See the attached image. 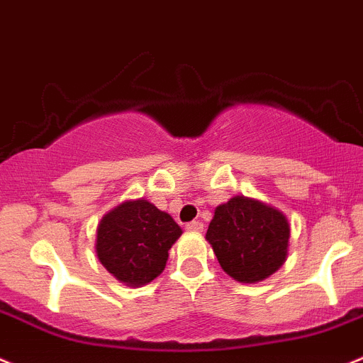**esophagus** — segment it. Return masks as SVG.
<instances>
[{
  "label": "esophagus",
  "instance_id": "34e87169",
  "mask_svg": "<svg viewBox=\"0 0 363 363\" xmlns=\"http://www.w3.org/2000/svg\"><path fill=\"white\" fill-rule=\"evenodd\" d=\"M186 228H188L189 232H202L203 230V223H202V221H189V223L186 225Z\"/></svg>",
  "mask_w": 363,
  "mask_h": 363
}]
</instances>
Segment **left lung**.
Masks as SVG:
<instances>
[{
	"mask_svg": "<svg viewBox=\"0 0 363 363\" xmlns=\"http://www.w3.org/2000/svg\"><path fill=\"white\" fill-rule=\"evenodd\" d=\"M289 235V221L279 209L238 195L216 207L206 239L228 277L255 284L286 262Z\"/></svg>",
	"mask_w": 363,
	"mask_h": 363,
	"instance_id": "left-lung-1",
	"label": "left lung"
}]
</instances>
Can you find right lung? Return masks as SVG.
Segmentation results:
<instances>
[{
  "label": "right lung",
  "instance_id": "right-lung-1",
  "mask_svg": "<svg viewBox=\"0 0 363 363\" xmlns=\"http://www.w3.org/2000/svg\"><path fill=\"white\" fill-rule=\"evenodd\" d=\"M182 228L147 200H128L104 214L97 227L101 264L125 286L140 287L161 275Z\"/></svg>",
  "mask_w": 363,
  "mask_h": 363
}]
</instances>
